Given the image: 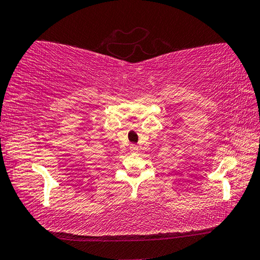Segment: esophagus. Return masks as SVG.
Listing matches in <instances>:
<instances>
[{
  "instance_id": "obj_1",
  "label": "esophagus",
  "mask_w": 260,
  "mask_h": 260,
  "mask_svg": "<svg viewBox=\"0 0 260 260\" xmlns=\"http://www.w3.org/2000/svg\"><path fill=\"white\" fill-rule=\"evenodd\" d=\"M129 151L132 152V153H137L138 151H139V147L137 145H131L129 146Z\"/></svg>"
}]
</instances>
